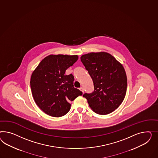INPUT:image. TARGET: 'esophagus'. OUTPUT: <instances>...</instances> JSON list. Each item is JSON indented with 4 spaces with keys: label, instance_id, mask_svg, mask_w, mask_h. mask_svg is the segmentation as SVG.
Segmentation results:
<instances>
[{
    "label": "esophagus",
    "instance_id": "34e87169",
    "mask_svg": "<svg viewBox=\"0 0 158 158\" xmlns=\"http://www.w3.org/2000/svg\"><path fill=\"white\" fill-rule=\"evenodd\" d=\"M79 89H80V90H81V91H82V93H84V89H83V87H81Z\"/></svg>",
    "mask_w": 158,
    "mask_h": 158
}]
</instances>
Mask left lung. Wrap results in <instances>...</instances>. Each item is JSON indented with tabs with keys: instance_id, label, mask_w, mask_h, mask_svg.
I'll list each match as a JSON object with an SVG mask.
<instances>
[{
	"instance_id": "left-lung-1",
	"label": "left lung",
	"mask_w": 158,
	"mask_h": 158,
	"mask_svg": "<svg viewBox=\"0 0 158 158\" xmlns=\"http://www.w3.org/2000/svg\"><path fill=\"white\" fill-rule=\"evenodd\" d=\"M81 60L94 83V92L83 95L91 109L101 115L114 111L127 92V77L123 65L105 52L83 55Z\"/></svg>"
}]
</instances>
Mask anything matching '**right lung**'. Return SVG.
I'll return each mask as SVG.
<instances>
[{"label":"right lung","mask_w":158,"mask_h":158,"mask_svg":"<svg viewBox=\"0 0 158 158\" xmlns=\"http://www.w3.org/2000/svg\"><path fill=\"white\" fill-rule=\"evenodd\" d=\"M77 59V55H50L32 73L30 87L33 97L48 115L59 117L66 114L71 108L69 102L83 94L74 88L73 75H65L66 69Z\"/></svg>","instance_id":"obj_1"}]
</instances>
